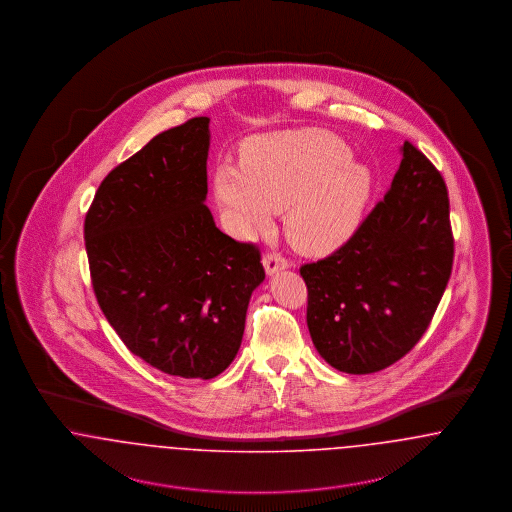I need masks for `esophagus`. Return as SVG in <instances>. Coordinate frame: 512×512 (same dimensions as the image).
Wrapping results in <instances>:
<instances>
[{"label":"esophagus","mask_w":512,"mask_h":512,"mask_svg":"<svg viewBox=\"0 0 512 512\" xmlns=\"http://www.w3.org/2000/svg\"><path fill=\"white\" fill-rule=\"evenodd\" d=\"M263 265H265L268 276H272V274H276L278 270H284V268L290 267V261L284 259L280 253H267V255L263 257Z\"/></svg>","instance_id":"esophagus-1"}]
</instances>
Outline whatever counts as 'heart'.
<instances>
[{
  "instance_id": "b5f03b06",
  "label": "heart",
  "mask_w": 512,
  "mask_h": 512,
  "mask_svg": "<svg viewBox=\"0 0 512 512\" xmlns=\"http://www.w3.org/2000/svg\"><path fill=\"white\" fill-rule=\"evenodd\" d=\"M242 165L222 163L215 195L240 236L270 228L286 211L290 244L309 255L338 249L355 232L372 180L351 161V149L322 130H292L249 138Z\"/></svg>"
}]
</instances>
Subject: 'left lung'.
<instances>
[{
    "label": "left lung",
    "mask_w": 512,
    "mask_h": 512,
    "mask_svg": "<svg viewBox=\"0 0 512 512\" xmlns=\"http://www.w3.org/2000/svg\"><path fill=\"white\" fill-rule=\"evenodd\" d=\"M391 188L330 257L299 268L320 357L370 374L405 357L438 309L453 267L447 186L411 142Z\"/></svg>",
    "instance_id": "left-lung-1"
}]
</instances>
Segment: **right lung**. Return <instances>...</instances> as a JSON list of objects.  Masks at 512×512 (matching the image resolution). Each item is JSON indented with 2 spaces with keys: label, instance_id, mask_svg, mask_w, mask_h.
Returning a JSON list of instances; mask_svg holds the SVG:
<instances>
[{
  "label": "right lung",
  "instance_id": "obj_1",
  "mask_svg": "<svg viewBox=\"0 0 512 512\" xmlns=\"http://www.w3.org/2000/svg\"><path fill=\"white\" fill-rule=\"evenodd\" d=\"M209 119L157 134L105 176L84 220L99 307L147 365L209 380L234 361L261 253L222 234L207 197Z\"/></svg>",
  "mask_w": 512,
  "mask_h": 512
}]
</instances>
